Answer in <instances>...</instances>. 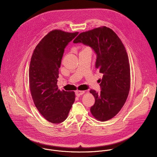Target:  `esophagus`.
Listing matches in <instances>:
<instances>
[{
    "instance_id": "1",
    "label": "esophagus",
    "mask_w": 157,
    "mask_h": 157,
    "mask_svg": "<svg viewBox=\"0 0 157 157\" xmlns=\"http://www.w3.org/2000/svg\"><path fill=\"white\" fill-rule=\"evenodd\" d=\"M75 93H76V95L77 96H80L81 95H82L84 93V91H76Z\"/></svg>"
}]
</instances>
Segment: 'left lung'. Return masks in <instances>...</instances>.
Listing matches in <instances>:
<instances>
[{
	"label": "left lung",
	"mask_w": 157,
	"mask_h": 157,
	"mask_svg": "<svg viewBox=\"0 0 157 157\" xmlns=\"http://www.w3.org/2000/svg\"><path fill=\"white\" fill-rule=\"evenodd\" d=\"M90 47L96 55V68L103 75L101 92L91 89L95 103L90 110L98 120L106 121L118 114L128 95L130 73L124 44L116 33L102 27L81 33L73 41Z\"/></svg>",
	"instance_id": "8db88e82"
}]
</instances>
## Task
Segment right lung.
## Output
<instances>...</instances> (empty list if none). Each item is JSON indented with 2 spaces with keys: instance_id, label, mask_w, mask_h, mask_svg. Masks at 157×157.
Here are the masks:
<instances>
[{
  "instance_id": "1",
  "label": "right lung",
  "mask_w": 157,
  "mask_h": 157,
  "mask_svg": "<svg viewBox=\"0 0 157 157\" xmlns=\"http://www.w3.org/2000/svg\"><path fill=\"white\" fill-rule=\"evenodd\" d=\"M79 32L55 30L48 33L33 51L29 68V83L34 104L48 121H65L75 100L73 91H61L57 86L64 48Z\"/></svg>"
}]
</instances>
